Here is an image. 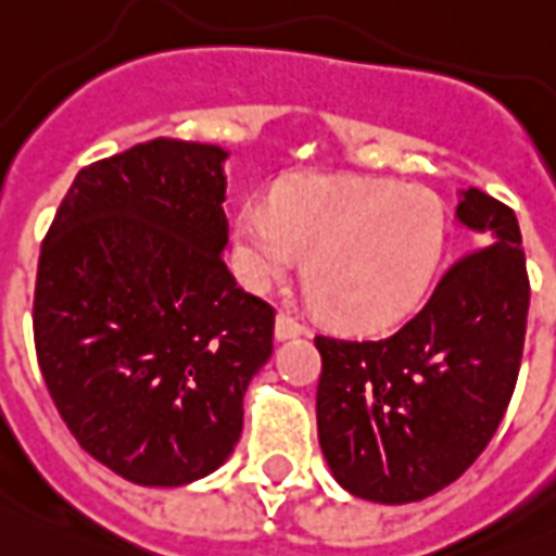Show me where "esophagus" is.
Here are the masks:
<instances>
[{"mask_svg": "<svg viewBox=\"0 0 556 556\" xmlns=\"http://www.w3.org/2000/svg\"><path fill=\"white\" fill-rule=\"evenodd\" d=\"M301 334H309V329L304 324H298L295 318H289L287 312H278V318H275V338L278 341H289V338H301Z\"/></svg>", "mask_w": 556, "mask_h": 556, "instance_id": "obj_1", "label": "esophagus"}]
</instances>
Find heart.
Listing matches in <instances>:
<instances>
[{
    "label": "heart",
    "mask_w": 556,
    "mask_h": 556,
    "mask_svg": "<svg viewBox=\"0 0 556 556\" xmlns=\"http://www.w3.org/2000/svg\"><path fill=\"white\" fill-rule=\"evenodd\" d=\"M446 250V210L432 190L392 178L301 173L273 204L238 210L244 281L267 289L306 264V289L334 324L387 327L424 298Z\"/></svg>",
    "instance_id": "1"
}]
</instances>
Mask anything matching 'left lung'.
Masks as SVG:
<instances>
[{"label":"left lung","instance_id":"obj_1","mask_svg":"<svg viewBox=\"0 0 556 556\" xmlns=\"http://www.w3.org/2000/svg\"><path fill=\"white\" fill-rule=\"evenodd\" d=\"M469 252L397 332L315 338L318 440L329 471L371 503H415L454 483L497 432L520 375L529 273L515 210L460 190Z\"/></svg>","mask_w":556,"mask_h":556}]
</instances>
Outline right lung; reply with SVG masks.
Segmentation results:
<instances>
[{"instance_id":"obj_1","label":"right lung","mask_w":556,"mask_h":556,"mask_svg":"<svg viewBox=\"0 0 556 556\" xmlns=\"http://www.w3.org/2000/svg\"><path fill=\"white\" fill-rule=\"evenodd\" d=\"M227 150L155 139L79 169L39 255L34 341L79 446L139 485L215 471L275 309L224 264Z\"/></svg>"}]
</instances>
